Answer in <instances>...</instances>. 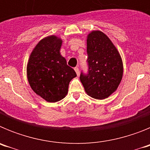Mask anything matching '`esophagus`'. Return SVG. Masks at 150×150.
I'll return each instance as SVG.
<instances>
[{
  "instance_id": "1",
  "label": "esophagus",
  "mask_w": 150,
  "mask_h": 150,
  "mask_svg": "<svg viewBox=\"0 0 150 150\" xmlns=\"http://www.w3.org/2000/svg\"><path fill=\"white\" fill-rule=\"evenodd\" d=\"M74 71H76V74H77V76H79V68H78L77 67H76L75 68H74Z\"/></svg>"
}]
</instances>
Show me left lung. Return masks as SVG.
Masks as SVG:
<instances>
[{
    "instance_id": "obj_1",
    "label": "left lung",
    "mask_w": 150,
    "mask_h": 150,
    "mask_svg": "<svg viewBox=\"0 0 150 150\" xmlns=\"http://www.w3.org/2000/svg\"><path fill=\"white\" fill-rule=\"evenodd\" d=\"M88 74L79 79L89 96L105 99L112 95L122 80L123 64L120 52L112 41L100 30H92L87 36Z\"/></svg>"
}]
</instances>
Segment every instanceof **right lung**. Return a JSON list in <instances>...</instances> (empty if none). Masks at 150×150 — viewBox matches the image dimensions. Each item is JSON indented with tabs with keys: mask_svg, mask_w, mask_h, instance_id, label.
I'll list each match as a JSON object with an SVG mask.
<instances>
[{
	"mask_svg": "<svg viewBox=\"0 0 150 150\" xmlns=\"http://www.w3.org/2000/svg\"><path fill=\"white\" fill-rule=\"evenodd\" d=\"M62 40L51 35L41 40L30 55L27 76L33 91L54 103L67 95L68 86L76 74L60 53Z\"/></svg>",
	"mask_w": 150,
	"mask_h": 150,
	"instance_id": "add662e5",
	"label": "right lung"
}]
</instances>
